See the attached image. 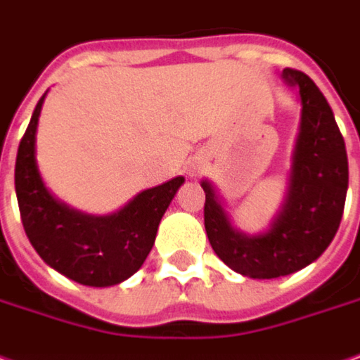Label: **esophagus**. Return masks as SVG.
I'll return each mask as SVG.
<instances>
[{"mask_svg": "<svg viewBox=\"0 0 360 360\" xmlns=\"http://www.w3.org/2000/svg\"><path fill=\"white\" fill-rule=\"evenodd\" d=\"M198 170H200V168H196V166H194V168H190V172H188V174H190V176H192V178H194V176H196Z\"/></svg>", "mask_w": 360, "mask_h": 360, "instance_id": "obj_1", "label": "esophagus"}]
</instances>
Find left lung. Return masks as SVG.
Masks as SVG:
<instances>
[{"label": "left lung", "mask_w": 360, "mask_h": 360, "mask_svg": "<svg viewBox=\"0 0 360 360\" xmlns=\"http://www.w3.org/2000/svg\"><path fill=\"white\" fill-rule=\"evenodd\" d=\"M283 79L297 89L301 122L285 200L269 230L257 236L236 230L216 188L202 180L204 226L212 250L233 271L253 279L289 276L313 264L339 230L349 188L343 134L327 98L301 71L283 69Z\"/></svg>", "instance_id": "1"}]
</instances>
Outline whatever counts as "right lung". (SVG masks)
<instances>
[{"label": "right lung", "mask_w": 360, "mask_h": 360, "mask_svg": "<svg viewBox=\"0 0 360 360\" xmlns=\"http://www.w3.org/2000/svg\"><path fill=\"white\" fill-rule=\"evenodd\" d=\"M45 95L33 110L15 160V194L25 233L41 259L65 277L89 287L117 285L142 267L184 176L142 190L108 216L69 208L45 188L35 160V134Z\"/></svg>", "instance_id": "1"}]
</instances>
